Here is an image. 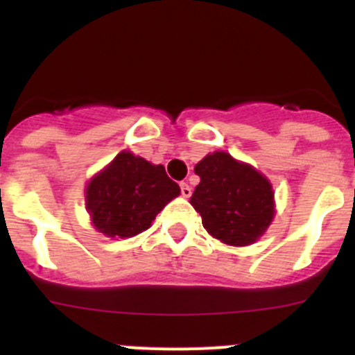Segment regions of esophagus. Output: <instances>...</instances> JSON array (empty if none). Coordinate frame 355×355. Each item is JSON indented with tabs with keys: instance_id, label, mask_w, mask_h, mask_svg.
Instances as JSON below:
<instances>
[{
	"instance_id": "34e87169",
	"label": "esophagus",
	"mask_w": 355,
	"mask_h": 355,
	"mask_svg": "<svg viewBox=\"0 0 355 355\" xmlns=\"http://www.w3.org/2000/svg\"><path fill=\"white\" fill-rule=\"evenodd\" d=\"M180 187H181V196L183 197H190L192 196V188H190V184L188 183H180Z\"/></svg>"
}]
</instances>
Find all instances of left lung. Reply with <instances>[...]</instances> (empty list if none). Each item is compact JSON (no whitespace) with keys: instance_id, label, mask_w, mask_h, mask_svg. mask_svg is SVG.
Instances as JSON below:
<instances>
[{"instance_id":"left-lung-1","label":"left lung","mask_w":355,"mask_h":355,"mask_svg":"<svg viewBox=\"0 0 355 355\" xmlns=\"http://www.w3.org/2000/svg\"><path fill=\"white\" fill-rule=\"evenodd\" d=\"M196 174L200 183L190 205L213 238L245 247L265 233L275 215L274 192L265 175L222 150L200 159Z\"/></svg>"}]
</instances>
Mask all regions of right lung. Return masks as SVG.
Wrapping results in <instances>:
<instances>
[{
    "mask_svg": "<svg viewBox=\"0 0 355 355\" xmlns=\"http://www.w3.org/2000/svg\"><path fill=\"white\" fill-rule=\"evenodd\" d=\"M180 187L163 165L122 150L87 184L85 202L94 227L110 238H131L150 227Z\"/></svg>",
    "mask_w": 355,
    "mask_h": 355,
    "instance_id": "obj_1",
    "label": "right lung"
}]
</instances>
